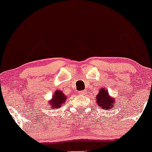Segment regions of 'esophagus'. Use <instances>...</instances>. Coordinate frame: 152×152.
<instances>
[{"label": "esophagus", "instance_id": "obj_1", "mask_svg": "<svg viewBox=\"0 0 152 152\" xmlns=\"http://www.w3.org/2000/svg\"><path fill=\"white\" fill-rule=\"evenodd\" d=\"M79 93L81 94H86V91H79Z\"/></svg>", "mask_w": 152, "mask_h": 152}]
</instances>
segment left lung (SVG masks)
<instances>
[{
    "label": "left lung",
    "instance_id": "left-lung-1",
    "mask_svg": "<svg viewBox=\"0 0 152 152\" xmlns=\"http://www.w3.org/2000/svg\"><path fill=\"white\" fill-rule=\"evenodd\" d=\"M115 102V100L110 96L107 89H104V88L101 89L99 90V94L96 95V103L102 109H104L105 110L113 109Z\"/></svg>",
    "mask_w": 152,
    "mask_h": 152
}]
</instances>
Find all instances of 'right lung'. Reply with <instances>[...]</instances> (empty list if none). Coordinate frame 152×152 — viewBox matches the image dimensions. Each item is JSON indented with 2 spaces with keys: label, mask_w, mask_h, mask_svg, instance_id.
<instances>
[{
  "label": "right lung",
  "mask_w": 152,
  "mask_h": 152,
  "mask_svg": "<svg viewBox=\"0 0 152 152\" xmlns=\"http://www.w3.org/2000/svg\"><path fill=\"white\" fill-rule=\"evenodd\" d=\"M66 100V96L60 90H57L54 93V95L53 96V99L49 102V104H50L52 109H58L61 104H63Z\"/></svg>",
  "instance_id": "right-lung-1"
}]
</instances>
